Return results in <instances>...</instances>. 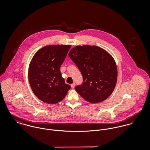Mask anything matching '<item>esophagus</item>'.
Returning a JSON list of instances; mask_svg holds the SVG:
<instances>
[{
    "label": "esophagus",
    "mask_w": 150,
    "mask_h": 150,
    "mask_svg": "<svg viewBox=\"0 0 150 150\" xmlns=\"http://www.w3.org/2000/svg\"><path fill=\"white\" fill-rule=\"evenodd\" d=\"M75 86H76V84H75V83H73L72 84H71V88H74L75 87Z\"/></svg>",
    "instance_id": "1"
}]
</instances>
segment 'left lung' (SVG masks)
Returning <instances> with one entry per match:
<instances>
[{"mask_svg":"<svg viewBox=\"0 0 150 150\" xmlns=\"http://www.w3.org/2000/svg\"><path fill=\"white\" fill-rule=\"evenodd\" d=\"M68 55L83 77V84L75 88L76 92L92 103L107 99L117 81V67L113 57L105 50L89 45L76 46Z\"/></svg>","mask_w":150,"mask_h":150,"instance_id":"8db88e82","label":"left lung"}]
</instances>
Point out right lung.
Returning a JSON list of instances; mask_svg holds the SVG:
<instances>
[{
  "mask_svg": "<svg viewBox=\"0 0 150 150\" xmlns=\"http://www.w3.org/2000/svg\"><path fill=\"white\" fill-rule=\"evenodd\" d=\"M71 45H49L38 50L28 69L31 89L40 100L48 104L62 101L71 86L65 84L60 71Z\"/></svg>",
  "mask_w": 150,
  "mask_h": 150,
  "instance_id": "obj_1",
  "label": "right lung"
}]
</instances>
